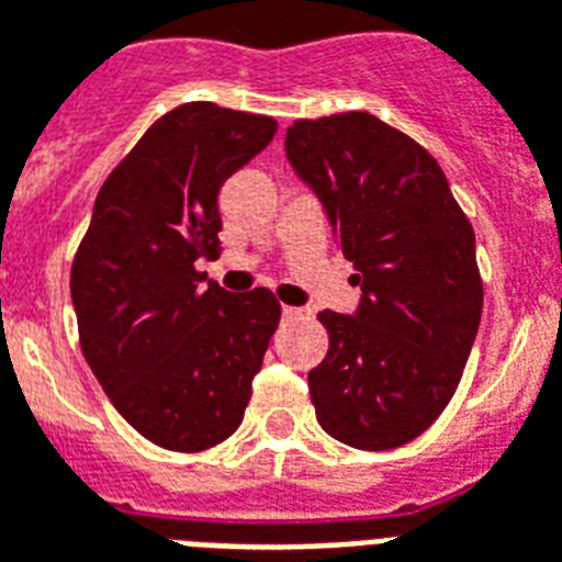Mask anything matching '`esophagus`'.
Listing matches in <instances>:
<instances>
[{
  "label": "esophagus",
  "mask_w": 562,
  "mask_h": 562,
  "mask_svg": "<svg viewBox=\"0 0 562 562\" xmlns=\"http://www.w3.org/2000/svg\"><path fill=\"white\" fill-rule=\"evenodd\" d=\"M281 313H284L286 319H293V316H299L302 311H299V307H290V304H284V307H281Z\"/></svg>",
  "instance_id": "obj_1"
}]
</instances>
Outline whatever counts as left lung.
I'll return each mask as SVG.
<instances>
[{
  "label": "left lung",
  "mask_w": 562,
  "mask_h": 562,
  "mask_svg": "<svg viewBox=\"0 0 562 562\" xmlns=\"http://www.w3.org/2000/svg\"><path fill=\"white\" fill-rule=\"evenodd\" d=\"M284 149L360 284L358 311L319 313L328 355L307 375L316 419L351 448H398L446 411L475 342V232L430 151L378 116L299 120Z\"/></svg>",
  "instance_id": "obj_1"
}]
</instances>
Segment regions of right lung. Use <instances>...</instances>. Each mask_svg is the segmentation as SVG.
<instances>
[{
	"label": "right lung",
	"instance_id": "obj_1",
	"mask_svg": "<svg viewBox=\"0 0 562 562\" xmlns=\"http://www.w3.org/2000/svg\"><path fill=\"white\" fill-rule=\"evenodd\" d=\"M272 116L187 102L108 176L69 276L85 360L128 425L169 451L240 428L276 295H234L195 272L216 258L220 190L276 137Z\"/></svg>",
	"mask_w": 562,
	"mask_h": 562
}]
</instances>
